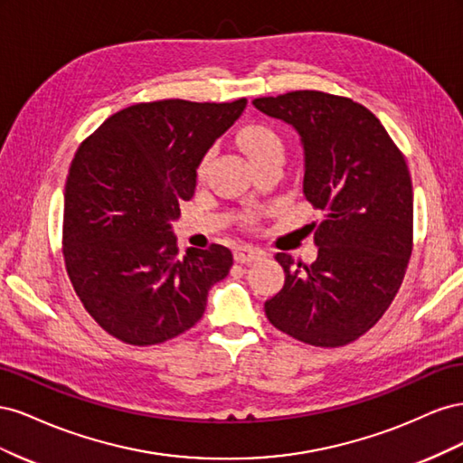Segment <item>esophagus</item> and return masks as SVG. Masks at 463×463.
I'll return each instance as SVG.
<instances>
[{
  "label": "esophagus",
  "instance_id": "34e87169",
  "mask_svg": "<svg viewBox=\"0 0 463 463\" xmlns=\"http://www.w3.org/2000/svg\"><path fill=\"white\" fill-rule=\"evenodd\" d=\"M260 255H262V250H257V249H253V247H237L235 253H233L235 262H240V264L253 262V260L259 259Z\"/></svg>",
  "mask_w": 463,
  "mask_h": 463
}]
</instances>
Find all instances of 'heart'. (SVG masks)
Here are the masks:
<instances>
[{
    "instance_id": "b5f03b06",
    "label": "heart",
    "mask_w": 463,
    "mask_h": 463,
    "mask_svg": "<svg viewBox=\"0 0 463 463\" xmlns=\"http://www.w3.org/2000/svg\"><path fill=\"white\" fill-rule=\"evenodd\" d=\"M237 143H240L241 150L247 154L250 164L266 160V158H284V143L278 137L276 131H272L266 125H247L240 133H237ZM206 158L199 165V174L204 172Z\"/></svg>"
}]
</instances>
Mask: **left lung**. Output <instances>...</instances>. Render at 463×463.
<instances>
[{
    "mask_svg": "<svg viewBox=\"0 0 463 463\" xmlns=\"http://www.w3.org/2000/svg\"><path fill=\"white\" fill-rule=\"evenodd\" d=\"M253 106L298 131L303 194L313 223L311 264L278 253L284 288L264 303L272 325L299 342L338 347L373 328L394 301L413 247L408 164L374 114L349 98L296 90Z\"/></svg>",
    "mask_w": 463,
    "mask_h": 463,
    "instance_id": "obj_1",
    "label": "left lung"
}]
</instances>
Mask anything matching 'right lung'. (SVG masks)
<instances>
[{"mask_svg":"<svg viewBox=\"0 0 463 463\" xmlns=\"http://www.w3.org/2000/svg\"><path fill=\"white\" fill-rule=\"evenodd\" d=\"M235 102L158 100L108 118L75 152L63 201V257L89 315L114 338L154 345L197 325L228 276L223 245L177 253L172 222L197 167L243 114Z\"/></svg>","mask_w":463,"mask_h":463,"instance_id":"obj_1","label":"right lung"}]
</instances>
